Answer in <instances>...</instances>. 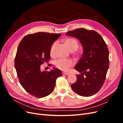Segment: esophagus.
<instances>
[{
  "label": "esophagus",
  "instance_id": "1",
  "mask_svg": "<svg viewBox=\"0 0 123 123\" xmlns=\"http://www.w3.org/2000/svg\"><path fill=\"white\" fill-rule=\"evenodd\" d=\"M62 74H63V75H67V76L70 75V74L67 73H62Z\"/></svg>",
  "mask_w": 123,
  "mask_h": 123
}]
</instances>
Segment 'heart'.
<instances>
[{"mask_svg":"<svg viewBox=\"0 0 123 123\" xmlns=\"http://www.w3.org/2000/svg\"><path fill=\"white\" fill-rule=\"evenodd\" d=\"M64 43L66 47L68 48L69 50L71 52H74L76 51L78 47H79V43H78L76 40L72 38H68L65 39ZM55 46V43L53 44L50 49V55H53V49ZM55 65L57 68L60 69L64 71H68L70 68H71L73 66V62L70 59H59L57 61H56Z\"/></svg>","mask_w":123,"mask_h":123,"instance_id":"obj_1","label":"heart"}]
</instances>
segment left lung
Returning <instances> with one entry per match:
<instances>
[{"mask_svg":"<svg viewBox=\"0 0 123 123\" xmlns=\"http://www.w3.org/2000/svg\"><path fill=\"white\" fill-rule=\"evenodd\" d=\"M66 35L79 39L84 50L75 67L80 74H76V81L71 87L79 95L88 97L94 95L102 88L108 70L107 44L98 33L84 28L69 31Z\"/></svg>","mask_w":123,"mask_h":123,"instance_id":"1","label":"left lung"}]
</instances>
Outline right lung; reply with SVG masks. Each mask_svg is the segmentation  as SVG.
Masks as SVG:
<instances>
[{"mask_svg": "<svg viewBox=\"0 0 123 123\" xmlns=\"http://www.w3.org/2000/svg\"><path fill=\"white\" fill-rule=\"evenodd\" d=\"M61 34L37 32L25 36L18 47L15 68L19 82L29 93L42 98L54 90L56 80L62 75L53 68L50 71L40 70V66L50 59V49Z\"/></svg>", "mask_w": 123, "mask_h": 123, "instance_id": "right-lung-1", "label": "right lung"}]
</instances>
